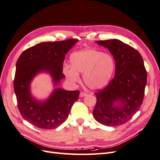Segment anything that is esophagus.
Wrapping results in <instances>:
<instances>
[{"instance_id": "1", "label": "esophagus", "mask_w": 160, "mask_h": 160, "mask_svg": "<svg viewBox=\"0 0 160 160\" xmlns=\"http://www.w3.org/2000/svg\"><path fill=\"white\" fill-rule=\"evenodd\" d=\"M87 95H88V94L85 93V92H81L80 94H79V97H80V98H83V97L86 96Z\"/></svg>"}]
</instances>
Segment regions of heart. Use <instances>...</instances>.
<instances>
[{"instance_id": "obj_1", "label": "heart", "mask_w": 160, "mask_h": 160, "mask_svg": "<svg viewBox=\"0 0 160 160\" xmlns=\"http://www.w3.org/2000/svg\"><path fill=\"white\" fill-rule=\"evenodd\" d=\"M71 66L66 65L63 72L72 83L79 81V73H83L85 84L91 89L98 90L107 86L115 69L112 55L94 49L74 52L71 56Z\"/></svg>"}]
</instances>
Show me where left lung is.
<instances>
[{
	"instance_id": "1",
	"label": "left lung",
	"mask_w": 160,
	"mask_h": 160,
	"mask_svg": "<svg viewBox=\"0 0 160 160\" xmlns=\"http://www.w3.org/2000/svg\"><path fill=\"white\" fill-rule=\"evenodd\" d=\"M108 48L115 61L114 78L94 94L97 102L93 115L106 126L124 124L139 109L147 84V71L140 53L118 39L97 41Z\"/></svg>"
}]
</instances>
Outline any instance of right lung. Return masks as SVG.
<instances>
[{
    "mask_svg": "<svg viewBox=\"0 0 160 160\" xmlns=\"http://www.w3.org/2000/svg\"><path fill=\"white\" fill-rule=\"evenodd\" d=\"M78 41L75 38L44 42L22 52L16 64L14 79L18 109L22 117L34 126L44 129L59 127L67 119L72 104L78 99L79 91L56 88L46 101H38L31 94L32 79L41 72L51 75L55 85L65 77L62 65L65 55Z\"/></svg>",
    "mask_w": 160,
    "mask_h": 160,
    "instance_id": "obj_1",
    "label": "right lung"
}]
</instances>
